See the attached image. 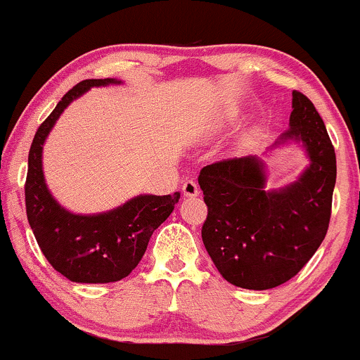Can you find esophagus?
<instances>
[{
  "instance_id": "esophagus-1",
  "label": "esophagus",
  "mask_w": 360,
  "mask_h": 360,
  "mask_svg": "<svg viewBox=\"0 0 360 360\" xmlns=\"http://www.w3.org/2000/svg\"><path fill=\"white\" fill-rule=\"evenodd\" d=\"M183 193L186 198H196L199 194V188H198L196 181H193V179L186 181V183L183 184Z\"/></svg>"
}]
</instances>
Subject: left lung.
I'll use <instances>...</instances> for the list:
<instances>
[{
  "mask_svg": "<svg viewBox=\"0 0 360 360\" xmlns=\"http://www.w3.org/2000/svg\"><path fill=\"white\" fill-rule=\"evenodd\" d=\"M285 131L266 150L297 144L309 166L297 181L266 189V166L258 155L202 167L198 183L207 218L201 236L223 278L248 290L275 288L293 278L327 235L335 188V150L322 117L293 90Z\"/></svg>",
  "mask_w": 360,
  "mask_h": 360,
  "instance_id": "1",
  "label": "left lung"
}]
</instances>
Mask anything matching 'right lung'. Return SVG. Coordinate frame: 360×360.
<instances>
[{
  "label": "right lung",
  "instance_id": "right-lung-1",
  "mask_svg": "<svg viewBox=\"0 0 360 360\" xmlns=\"http://www.w3.org/2000/svg\"><path fill=\"white\" fill-rule=\"evenodd\" d=\"M122 84L90 79L77 84L38 127L28 154L25 184L28 223L37 243L58 274L75 283H110L127 276L144 257L147 243L169 218L181 194H139L124 205L97 214L65 210L50 193L43 174V144L63 110L92 86Z\"/></svg>",
  "mask_w": 360,
  "mask_h": 360
}]
</instances>
